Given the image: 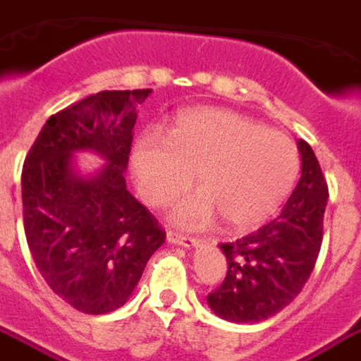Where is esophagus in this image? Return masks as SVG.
<instances>
[{"label":"esophagus","instance_id":"1","mask_svg":"<svg viewBox=\"0 0 361 361\" xmlns=\"http://www.w3.org/2000/svg\"><path fill=\"white\" fill-rule=\"evenodd\" d=\"M166 240H169L170 244H178V246H185V247H197V246H199V240H197V238L181 235V233H176V231H169V235H166Z\"/></svg>","mask_w":361,"mask_h":361}]
</instances>
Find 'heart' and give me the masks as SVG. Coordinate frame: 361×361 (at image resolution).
Here are the masks:
<instances>
[{
	"label": "heart",
	"instance_id": "1",
	"mask_svg": "<svg viewBox=\"0 0 361 361\" xmlns=\"http://www.w3.org/2000/svg\"><path fill=\"white\" fill-rule=\"evenodd\" d=\"M130 166L142 199L166 206L197 174L200 191L172 212L176 224L208 225L219 214L233 229H252L279 210L299 172L295 144L246 115L202 107L181 114L166 137L144 132Z\"/></svg>",
	"mask_w": 361,
	"mask_h": 361
}]
</instances>
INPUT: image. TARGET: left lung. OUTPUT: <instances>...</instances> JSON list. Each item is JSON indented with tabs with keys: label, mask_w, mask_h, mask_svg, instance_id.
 <instances>
[{
	"label": "left lung",
	"mask_w": 361,
	"mask_h": 361,
	"mask_svg": "<svg viewBox=\"0 0 361 361\" xmlns=\"http://www.w3.org/2000/svg\"><path fill=\"white\" fill-rule=\"evenodd\" d=\"M297 147L301 180L280 216L255 233L219 244L229 269L208 305L224 320L255 324L271 318L301 293L314 271L329 192L312 147L305 140Z\"/></svg>",
	"instance_id": "left-lung-1"
}]
</instances>
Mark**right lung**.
<instances>
[{
  "label": "right lung",
  "instance_id": "right-lung-1",
  "mask_svg": "<svg viewBox=\"0 0 361 361\" xmlns=\"http://www.w3.org/2000/svg\"><path fill=\"white\" fill-rule=\"evenodd\" d=\"M151 89L102 90L49 117L22 170L27 246L60 299L85 314L123 307L166 233L126 189L136 104ZM92 150L106 164L76 174L73 155Z\"/></svg>",
  "mask_w": 361,
  "mask_h": 361
}]
</instances>
